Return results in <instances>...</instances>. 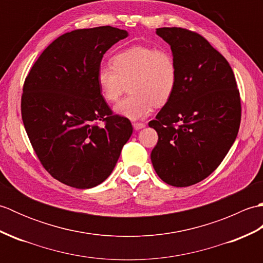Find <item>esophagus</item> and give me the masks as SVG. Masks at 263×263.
Here are the masks:
<instances>
[{"label":"esophagus","mask_w":263,"mask_h":263,"mask_svg":"<svg viewBox=\"0 0 263 263\" xmlns=\"http://www.w3.org/2000/svg\"><path fill=\"white\" fill-rule=\"evenodd\" d=\"M132 125H133V127L136 128V130H140V128H143L144 126H146V124H144V123H141V122H133Z\"/></svg>","instance_id":"obj_1"}]
</instances>
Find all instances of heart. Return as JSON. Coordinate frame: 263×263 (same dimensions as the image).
Listing matches in <instances>:
<instances>
[{
  "label": "heart",
  "instance_id": "heart-1",
  "mask_svg": "<svg viewBox=\"0 0 263 263\" xmlns=\"http://www.w3.org/2000/svg\"><path fill=\"white\" fill-rule=\"evenodd\" d=\"M96 80L103 98L115 103L126 90L130 93L115 106L117 114L137 120L148 116L174 96L178 82L175 58L165 48L133 45L116 52L110 64L99 65Z\"/></svg>",
  "mask_w": 263,
  "mask_h": 263
}]
</instances>
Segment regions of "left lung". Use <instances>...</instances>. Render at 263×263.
<instances>
[{"label":"left lung","mask_w":263,"mask_h":263,"mask_svg":"<svg viewBox=\"0 0 263 263\" xmlns=\"http://www.w3.org/2000/svg\"><path fill=\"white\" fill-rule=\"evenodd\" d=\"M178 70L174 96L149 126L158 141L152 161L172 186L208 177L225 158L241 124V97L230 63L204 37L185 28H157Z\"/></svg>","instance_id":"8db88e82"}]
</instances>
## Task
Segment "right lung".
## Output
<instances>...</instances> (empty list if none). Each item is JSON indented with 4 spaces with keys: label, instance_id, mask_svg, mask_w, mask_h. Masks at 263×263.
I'll use <instances>...</instances> for the list:
<instances>
[{
    "label": "right lung",
    "instance_id": "obj_1",
    "mask_svg": "<svg viewBox=\"0 0 263 263\" xmlns=\"http://www.w3.org/2000/svg\"><path fill=\"white\" fill-rule=\"evenodd\" d=\"M125 37L110 26L63 33L26 77V132L44 168L65 185L90 189L104 182L132 135L130 120L113 113L96 80L104 54Z\"/></svg>",
    "mask_w": 263,
    "mask_h": 263
}]
</instances>
